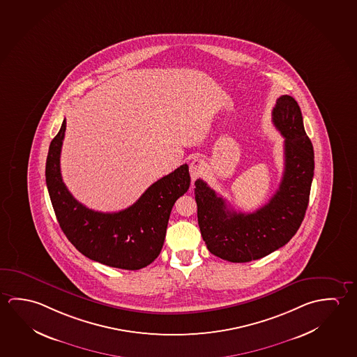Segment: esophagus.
<instances>
[{"instance_id": "esophagus-1", "label": "esophagus", "mask_w": 357, "mask_h": 357, "mask_svg": "<svg viewBox=\"0 0 357 357\" xmlns=\"http://www.w3.org/2000/svg\"><path fill=\"white\" fill-rule=\"evenodd\" d=\"M189 173H190V178H192L193 181L195 179H198L199 176H203L204 174V163H203V160L194 158L190 162V165H189Z\"/></svg>"}]
</instances>
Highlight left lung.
<instances>
[{
    "instance_id": "8db88e82",
    "label": "left lung",
    "mask_w": 357,
    "mask_h": 357,
    "mask_svg": "<svg viewBox=\"0 0 357 357\" xmlns=\"http://www.w3.org/2000/svg\"><path fill=\"white\" fill-rule=\"evenodd\" d=\"M273 123L284 141L285 167L279 189L254 213L229 209L204 181H195L198 224L208 250L231 263L266 257L296 234L309 204L314 176V148L303 114L291 96H281L273 109Z\"/></svg>"
}]
</instances>
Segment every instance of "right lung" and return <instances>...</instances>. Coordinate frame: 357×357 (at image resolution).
<instances>
[{
	"label": "right lung",
	"instance_id": "add662e5",
	"mask_svg": "<svg viewBox=\"0 0 357 357\" xmlns=\"http://www.w3.org/2000/svg\"><path fill=\"white\" fill-rule=\"evenodd\" d=\"M65 132L63 119L46 162V184L59 227L91 260L118 269L146 268L160 254L172 208L190 185L187 164L155 181L127 209L94 211L73 198L62 181L59 157Z\"/></svg>",
	"mask_w": 357,
	"mask_h": 357
}]
</instances>
